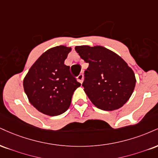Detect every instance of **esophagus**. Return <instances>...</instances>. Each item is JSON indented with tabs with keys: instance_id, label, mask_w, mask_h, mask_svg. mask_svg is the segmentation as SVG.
<instances>
[{
	"instance_id": "1",
	"label": "esophagus",
	"mask_w": 158,
	"mask_h": 158,
	"mask_svg": "<svg viewBox=\"0 0 158 158\" xmlns=\"http://www.w3.org/2000/svg\"><path fill=\"white\" fill-rule=\"evenodd\" d=\"M77 81H79V83H81V84H82V81H83V75H82V74H80V75L78 76Z\"/></svg>"
}]
</instances>
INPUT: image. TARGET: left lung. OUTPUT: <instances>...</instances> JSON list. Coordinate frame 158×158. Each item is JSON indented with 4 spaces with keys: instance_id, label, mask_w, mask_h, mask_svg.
<instances>
[{
    "instance_id": "left-lung-1",
    "label": "left lung",
    "mask_w": 158,
    "mask_h": 158,
    "mask_svg": "<svg viewBox=\"0 0 158 158\" xmlns=\"http://www.w3.org/2000/svg\"><path fill=\"white\" fill-rule=\"evenodd\" d=\"M75 50L89 63L82 85L91 102L107 111L123 107L135 87L132 68L116 53L101 45H79Z\"/></svg>"
}]
</instances>
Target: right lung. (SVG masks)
<instances>
[{"label": "right lung", "mask_w": 158, "mask_h": 158, "mask_svg": "<svg viewBox=\"0 0 158 158\" xmlns=\"http://www.w3.org/2000/svg\"><path fill=\"white\" fill-rule=\"evenodd\" d=\"M71 47L59 45L45 51L23 79L28 99L40 113L49 116L62 114L69 108L73 92L81 84L71 76L64 60Z\"/></svg>", "instance_id": "1"}]
</instances>
